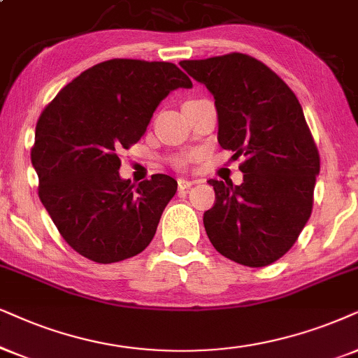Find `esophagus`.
I'll return each mask as SVG.
<instances>
[{
    "label": "esophagus",
    "instance_id": "obj_1",
    "mask_svg": "<svg viewBox=\"0 0 358 358\" xmlns=\"http://www.w3.org/2000/svg\"><path fill=\"white\" fill-rule=\"evenodd\" d=\"M196 182L194 180H187V178H180L178 180V188L180 189H185V188H189L192 185H194Z\"/></svg>",
    "mask_w": 358,
    "mask_h": 358
}]
</instances>
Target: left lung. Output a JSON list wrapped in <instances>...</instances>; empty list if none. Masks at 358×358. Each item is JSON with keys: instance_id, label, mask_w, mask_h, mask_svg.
Wrapping results in <instances>:
<instances>
[{"instance_id": "left-lung-1", "label": "left lung", "mask_w": 358, "mask_h": 358, "mask_svg": "<svg viewBox=\"0 0 358 358\" xmlns=\"http://www.w3.org/2000/svg\"><path fill=\"white\" fill-rule=\"evenodd\" d=\"M215 97L218 142L239 165L241 185L208 180L216 201L203 215L215 250L250 268L278 261L310 218L317 147L296 94L275 72L241 52L182 61Z\"/></svg>"}]
</instances>
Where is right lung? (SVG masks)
Returning <instances> with one entry per match:
<instances>
[{"mask_svg":"<svg viewBox=\"0 0 358 358\" xmlns=\"http://www.w3.org/2000/svg\"><path fill=\"white\" fill-rule=\"evenodd\" d=\"M192 85L171 62L110 59L84 71L43 110L31 148L39 200L80 256L110 264L150 244L176 180H122L117 152L138 142L171 90Z\"/></svg>","mask_w":358,"mask_h":358,"instance_id":"obj_1","label":"right lung"}]
</instances>
